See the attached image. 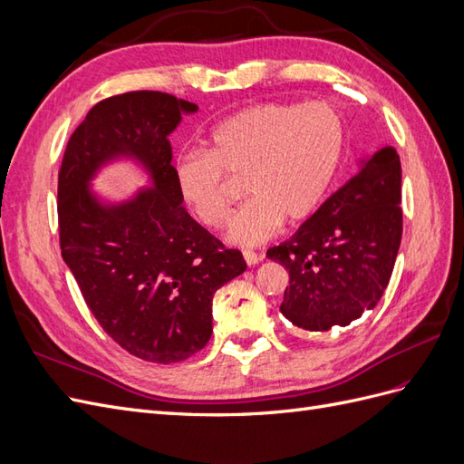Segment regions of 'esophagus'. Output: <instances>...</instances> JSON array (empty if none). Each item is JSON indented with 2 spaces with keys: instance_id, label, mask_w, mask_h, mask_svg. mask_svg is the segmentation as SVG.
<instances>
[{
  "instance_id": "esophagus-1",
  "label": "esophagus",
  "mask_w": 464,
  "mask_h": 464,
  "mask_svg": "<svg viewBox=\"0 0 464 464\" xmlns=\"http://www.w3.org/2000/svg\"><path fill=\"white\" fill-rule=\"evenodd\" d=\"M263 257L265 256H261V254H256V251H244V259H246V263L251 266V265H257L259 261H263Z\"/></svg>"
}]
</instances>
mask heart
<instances>
[{"label": "heart", "instance_id": "heart-1", "mask_svg": "<svg viewBox=\"0 0 464 464\" xmlns=\"http://www.w3.org/2000/svg\"><path fill=\"white\" fill-rule=\"evenodd\" d=\"M346 149L339 111L325 102H261L215 125L203 150L179 152L178 193L207 228L228 218V179H242L249 199L228 224V240L257 246L286 220L300 224L325 203Z\"/></svg>", "mask_w": 464, "mask_h": 464}]
</instances>
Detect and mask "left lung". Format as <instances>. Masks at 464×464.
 I'll return each mask as SVG.
<instances>
[{"instance_id":"1","label":"left lung","mask_w":464,"mask_h":464,"mask_svg":"<svg viewBox=\"0 0 464 464\" xmlns=\"http://www.w3.org/2000/svg\"><path fill=\"white\" fill-rule=\"evenodd\" d=\"M401 160L395 147L375 150L290 240L266 251L286 266L280 305L305 331L346 327L382 300L402 236Z\"/></svg>"}]
</instances>
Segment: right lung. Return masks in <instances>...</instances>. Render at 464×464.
Here are the masks:
<instances>
[{
  "mask_svg": "<svg viewBox=\"0 0 464 464\" xmlns=\"http://www.w3.org/2000/svg\"><path fill=\"white\" fill-rule=\"evenodd\" d=\"M198 104L159 91L104 98L72 133L58 174V230L72 269L101 327L131 356L172 363L193 356L213 333V296L246 271L181 207L170 135ZM131 153L155 189L130 204L102 208L86 188L104 160Z\"/></svg>",
  "mask_w": 464,
  "mask_h": 464,
  "instance_id": "add662e5",
  "label": "right lung"
}]
</instances>
